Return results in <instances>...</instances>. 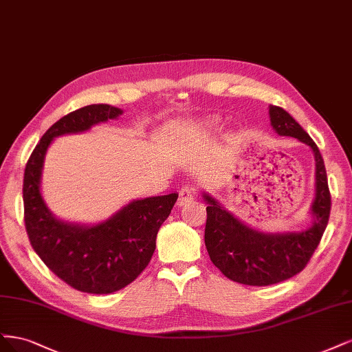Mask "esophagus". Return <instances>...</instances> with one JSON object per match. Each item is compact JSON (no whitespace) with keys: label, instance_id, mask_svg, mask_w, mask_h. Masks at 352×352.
I'll return each mask as SVG.
<instances>
[{"label":"esophagus","instance_id":"1","mask_svg":"<svg viewBox=\"0 0 352 352\" xmlns=\"http://www.w3.org/2000/svg\"><path fill=\"white\" fill-rule=\"evenodd\" d=\"M192 197H195V188H192V187H187V186L183 187V188H179L177 205H178V206H183V205H186V203L191 201Z\"/></svg>","mask_w":352,"mask_h":352}]
</instances>
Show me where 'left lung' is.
Wrapping results in <instances>:
<instances>
[{
	"mask_svg": "<svg viewBox=\"0 0 352 352\" xmlns=\"http://www.w3.org/2000/svg\"><path fill=\"white\" fill-rule=\"evenodd\" d=\"M270 124L279 135H289L311 147L316 160V197L311 205L313 225L301 232L265 234L256 231L225 210L205 192L208 219L205 244L212 263L234 282L265 287L278 283L307 266L319 245L331 214V191L319 147L285 109L272 105Z\"/></svg>",
	"mask_w": 352,
	"mask_h": 352,
	"instance_id": "8db88e82",
	"label": "left lung"
}]
</instances>
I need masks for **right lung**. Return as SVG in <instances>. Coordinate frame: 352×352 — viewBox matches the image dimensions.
<instances>
[{"label": "right lung", "mask_w": 352, "mask_h": 352, "mask_svg": "<svg viewBox=\"0 0 352 352\" xmlns=\"http://www.w3.org/2000/svg\"><path fill=\"white\" fill-rule=\"evenodd\" d=\"M122 114L98 104L76 109L47 130L25 169V226L33 250L48 269L77 291L111 294L127 287L149 265L156 235L171 213L177 192L133 200L94 226L56 219L41 196V175L48 146L63 134L80 133Z\"/></svg>", "instance_id": "right-lung-1"}]
</instances>
